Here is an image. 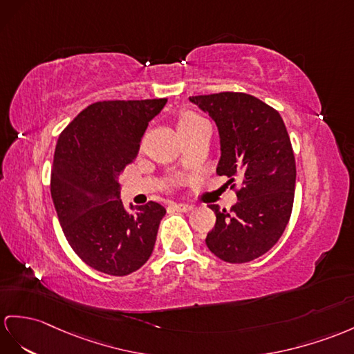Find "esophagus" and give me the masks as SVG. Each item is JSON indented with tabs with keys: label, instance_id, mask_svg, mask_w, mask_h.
Wrapping results in <instances>:
<instances>
[{
	"label": "esophagus",
	"instance_id": "1",
	"mask_svg": "<svg viewBox=\"0 0 354 354\" xmlns=\"http://www.w3.org/2000/svg\"><path fill=\"white\" fill-rule=\"evenodd\" d=\"M174 209H176L177 212L187 213V212L194 210V205H191V204H185V203H178V204H174Z\"/></svg>",
	"mask_w": 354,
	"mask_h": 354
}]
</instances>
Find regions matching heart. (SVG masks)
Returning a JSON list of instances; mask_svg holds the SVG:
<instances>
[{
    "mask_svg": "<svg viewBox=\"0 0 354 354\" xmlns=\"http://www.w3.org/2000/svg\"><path fill=\"white\" fill-rule=\"evenodd\" d=\"M201 120L203 118L194 114V112H186V114H183L178 118V131H182V129H186V127H191V126L196 124L198 122H201Z\"/></svg>",
    "mask_w": 354,
    "mask_h": 354,
    "instance_id": "obj_1",
    "label": "heart"
}]
</instances>
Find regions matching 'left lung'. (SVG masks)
I'll use <instances>...</instances> for the list:
<instances>
[{"label":"left lung","instance_id":"left-lung-1","mask_svg":"<svg viewBox=\"0 0 354 354\" xmlns=\"http://www.w3.org/2000/svg\"><path fill=\"white\" fill-rule=\"evenodd\" d=\"M216 123L221 159L216 172L240 180L231 210L218 204L214 228L205 245L227 263H248L278 242L291 216L296 162L291 141L277 109L246 93L189 97ZM231 187H234L232 185Z\"/></svg>","mask_w":354,"mask_h":354}]
</instances>
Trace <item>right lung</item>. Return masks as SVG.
Instances as JSON below:
<instances>
[{"instance_id":"1","label":"right lung","mask_w":354,"mask_h":354,"mask_svg":"<svg viewBox=\"0 0 354 354\" xmlns=\"http://www.w3.org/2000/svg\"><path fill=\"white\" fill-rule=\"evenodd\" d=\"M167 99L96 102L58 138L50 195L64 236L93 269L126 277L149 260L165 207L120 200L118 176L140 150L149 123Z\"/></svg>"}]
</instances>
